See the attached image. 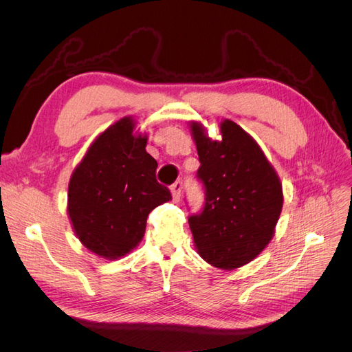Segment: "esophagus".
Segmentation results:
<instances>
[{
	"label": "esophagus",
	"instance_id": "obj_1",
	"mask_svg": "<svg viewBox=\"0 0 352 352\" xmlns=\"http://www.w3.org/2000/svg\"><path fill=\"white\" fill-rule=\"evenodd\" d=\"M170 190H172L173 199H175V201H179V198H180V190H182V182H180V180H176V182L172 185V188H170Z\"/></svg>",
	"mask_w": 352,
	"mask_h": 352
}]
</instances>
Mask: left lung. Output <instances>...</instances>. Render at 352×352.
Instances as JSON below:
<instances>
[{
    "label": "left lung",
    "mask_w": 352,
    "mask_h": 352,
    "mask_svg": "<svg viewBox=\"0 0 352 352\" xmlns=\"http://www.w3.org/2000/svg\"><path fill=\"white\" fill-rule=\"evenodd\" d=\"M199 157L198 179L206 204L188 219L198 254L208 264L233 270L267 247L283 206L280 179L260 145L232 120L220 123V141L190 122Z\"/></svg>",
    "instance_id": "1"
}]
</instances>
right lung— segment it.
I'll return each mask as SVG.
<instances>
[{
  "instance_id": "add662e5",
  "label": "right lung",
  "mask_w": 352,
  "mask_h": 352,
  "mask_svg": "<svg viewBox=\"0 0 352 352\" xmlns=\"http://www.w3.org/2000/svg\"><path fill=\"white\" fill-rule=\"evenodd\" d=\"M135 124L126 116L98 135L69 182L73 230L85 248L105 260L136 248L148 214L172 199L155 179L157 162L145 150L148 136L135 133Z\"/></svg>"
}]
</instances>
